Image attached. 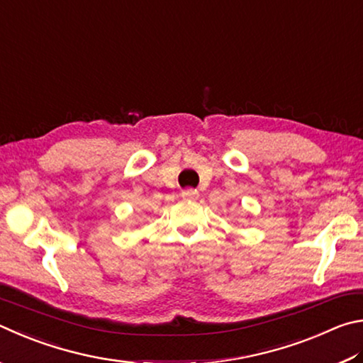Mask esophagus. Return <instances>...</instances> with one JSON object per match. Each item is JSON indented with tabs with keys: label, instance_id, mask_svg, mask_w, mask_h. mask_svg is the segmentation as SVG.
Instances as JSON below:
<instances>
[{
	"label": "esophagus",
	"instance_id": "1",
	"mask_svg": "<svg viewBox=\"0 0 363 363\" xmlns=\"http://www.w3.org/2000/svg\"><path fill=\"white\" fill-rule=\"evenodd\" d=\"M182 198L185 201H196L199 198V193L196 189H185V191H182Z\"/></svg>",
	"mask_w": 363,
	"mask_h": 363
}]
</instances>
